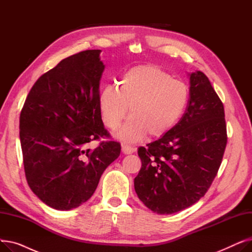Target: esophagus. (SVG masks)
I'll return each instance as SVG.
<instances>
[{
    "mask_svg": "<svg viewBox=\"0 0 252 252\" xmlns=\"http://www.w3.org/2000/svg\"><path fill=\"white\" fill-rule=\"evenodd\" d=\"M122 150H123V152H124L125 154H131V153H134V152L136 151V148L129 146V145L124 144L123 146H122Z\"/></svg>",
    "mask_w": 252,
    "mask_h": 252,
    "instance_id": "34e87169",
    "label": "esophagus"
}]
</instances>
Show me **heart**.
Here are the masks:
<instances>
[{"label":"heart","instance_id":"b5f03b06","mask_svg":"<svg viewBox=\"0 0 252 252\" xmlns=\"http://www.w3.org/2000/svg\"><path fill=\"white\" fill-rule=\"evenodd\" d=\"M188 95L183 82L156 65L143 64L125 71L117 88L105 87L98 103L104 125L112 130L121 126L129 107L130 118L116 136L125 142H137L147 134L158 138L168 133L182 117Z\"/></svg>","mask_w":252,"mask_h":252}]
</instances>
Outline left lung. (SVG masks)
<instances>
[{
    "label": "left lung",
    "mask_w": 252,
    "mask_h": 252,
    "mask_svg": "<svg viewBox=\"0 0 252 252\" xmlns=\"http://www.w3.org/2000/svg\"><path fill=\"white\" fill-rule=\"evenodd\" d=\"M222 102L201 71L190 74V98L180 122L163 137L139 147V199L170 215L196 203L218 175L227 146Z\"/></svg>",
    "instance_id": "obj_1"
}]
</instances>
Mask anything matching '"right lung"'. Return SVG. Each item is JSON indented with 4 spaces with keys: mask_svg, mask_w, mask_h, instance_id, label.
Here are the masks:
<instances>
[{
    "mask_svg": "<svg viewBox=\"0 0 252 252\" xmlns=\"http://www.w3.org/2000/svg\"><path fill=\"white\" fill-rule=\"evenodd\" d=\"M101 50H87L60 61L31 89L20 113L19 135L26 181L52 208L69 210L89 200L103 171L121 154L99 110L105 66Z\"/></svg>",
    "mask_w": 252,
    "mask_h": 252,
    "instance_id": "right-lung-1",
    "label": "right lung"
}]
</instances>
